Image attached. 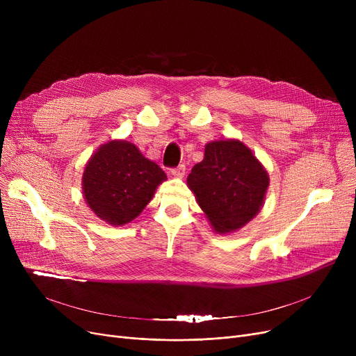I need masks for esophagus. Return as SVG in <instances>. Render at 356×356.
I'll return each mask as SVG.
<instances>
[{
    "instance_id": "obj_1",
    "label": "esophagus",
    "mask_w": 356,
    "mask_h": 356,
    "mask_svg": "<svg viewBox=\"0 0 356 356\" xmlns=\"http://www.w3.org/2000/svg\"><path fill=\"white\" fill-rule=\"evenodd\" d=\"M170 173L175 176V177H183L184 173H186V165L184 164H179L177 167H173Z\"/></svg>"
}]
</instances>
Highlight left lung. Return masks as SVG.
Instances as JSON below:
<instances>
[{
  "instance_id": "obj_1",
  "label": "left lung",
  "mask_w": 356,
  "mask_h": 356,
  "mask_svg": "<svg viewBox=\"0 0 356 356\" xmlns=\"http://www.w3.org/2000/svg\"><path fill=\"white\" fill-rule=\"evenodd\" d=\"M268 175L241 141L208 143L188 177L199 207L216 232L236 231L263 207Z\"/></svg>"
}]
</instances>
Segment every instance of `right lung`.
<instances>
[{"label":"right lung","mask_w":356,"mask_h":356,"mask_svg":"<svg viewBox=\"0 0 356 356\" xmlns=\"http://www.w3.org/2000/svg\"><path fill=\"white\" fill-rule=\"evenodd\" d=\"M165 173L128 141H109L88 161L82 186L89 208L111 225L137 218Z\"/></svg>","instance_id":"add662e5"}]
</instances>
